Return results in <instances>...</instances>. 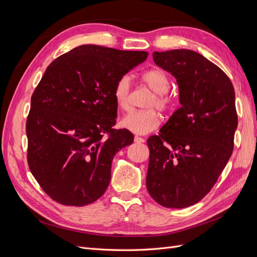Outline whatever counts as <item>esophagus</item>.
I'll return each mask as SVG.
<instances>
[{
  "instance_id": "1",
  "label": "esophagus",
  "mask_w": 257,
  "mask_h": 257,
  "mask_svg": "<svg viewBox=\"0 0 257 257\" xmlns=\"http://www.w3.org/2000/svg\"><path fill=\"white\" fill-rule=\"evenodd\" d=\"M134 141H135V143L142 144V143H145V138H143V137H139V136H135Z\"/></svg>"
}]
</instances>
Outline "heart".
<instances>
[{
	"instance_id": "b5f03b06",
	"label": "heart",
	"mask_w": 257,
	"mask_h": 257,
	"mask_svg": "<svg viewBox=\"0 0 257 257\" xmlns=\"http://www.w3.org/2000/svg\"><path fill=\"white\" fill-rule=\"evenodd\" d=\"M141 82L153 91L152 96L148 100L146 107L149 109L131 111L120 121L121 126L137 135H146L157 130L162 122V116L154 108L163 112L172 109L175 98L169 91V77L159 67L148 69L141 75ZM115 104L123 110H126L131 105L132 84L128 76H121L116 80L113 88Z\"/></svg>"
}]
</instances>
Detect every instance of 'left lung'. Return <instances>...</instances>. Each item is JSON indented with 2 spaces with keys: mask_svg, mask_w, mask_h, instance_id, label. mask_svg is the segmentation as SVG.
<instances>
[{
  "mask_svg": "<svg viewBox=\"0 0 257 257\" xmlns=\"http://www.w3.org/2000/svg\"><path fill=\"white\" fill-rule=\"evenodd\" d=\"M176 77L181 107L148 138L147 190L163 207L185 208L211 191L234 149L238 115L228 76L189 49L153 52Z\"/></svg>",
  "mask_w": 257,
  "mask_h": 257,
  "instance_id": "obj_1",
  "label": "left lung"
}]
</instances>
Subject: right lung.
<instances>
[{"instance_id":"right-lung-1","label":"right lung","mask_w":257,"mask_h":257,"mask_svg":"<svg viewBox=\"0 0 257 257\" xmlns=\"http://www.w3.org/2000/svg\"><path fill=\"white\" fill-rule=\"evenodd\" d=\"M147 57V51L82 45L46 69L31 97L28 164L54 201L85 206L107 190L113 157L134 141L126 128H113L114 84Z\"/></svg>"}]
</instances>
